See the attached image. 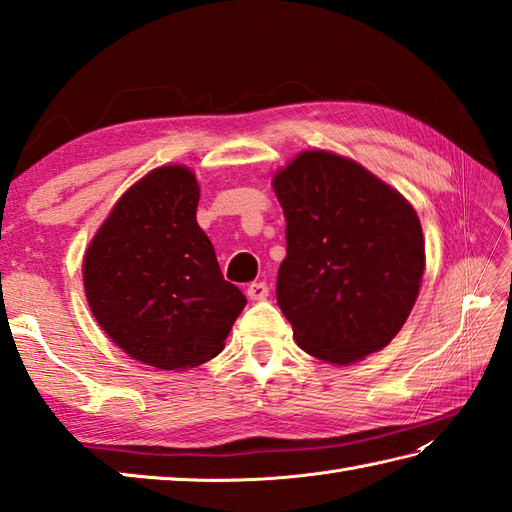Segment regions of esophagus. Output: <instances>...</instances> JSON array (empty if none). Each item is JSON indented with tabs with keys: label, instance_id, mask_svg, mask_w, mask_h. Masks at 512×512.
<instances>
[{
	"label": "esophagus",
	"instance_id": "esophagus-1",
	"mask_svg": "<svg viewBox=\"0 0 512 512\" xmlns=\"http://www.w3.org/2000/svg\"><path fill=\"white\" fill-rule=\"evenodd\" d=\"M268 292H270V288H268L266 281H253V284H248V288H246L248 299H253V301L266 299Z\"/></svg>",
	"mask_w": 512,
	"mask_h": 512
}]
</instances>
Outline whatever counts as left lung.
Here are the masks:
<instances>
[{
    "label": "left lung",
    "mask_w": 512,
    "mask_h": 512,
    "mask_svg": "<svg viewBox=\"0 0 512 512\" xmlns=\"http://www.w3.org/2000/svg\"><path fill=\"white\" fill-rule=\"evenodd\" d=\"M286 217L277 303L303 352L334 365L383 350L416 303V211L356 162L303 151L273 180Z\"/></svg>",
    "instance_id": "1"
}]
</instances>
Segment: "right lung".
<instances>
[{
  "label": "right lung",
  "instance_id": "obj_1",
  "mask_svg": "<svg viewBox=\"0 0 512 512\" xmlns=\"http://www.w3.org/2000/svg\"><path fill=\"white\" fill-rule=\"evenodd\" d=\"M198 200L187 167L154 169L116 202L85 253L96 321L129 356L158 369L211 361L246 306L195 220Z\"/></svg>",
  "mask_w": 512,
  "mask_h": 512
}]
</instances>
